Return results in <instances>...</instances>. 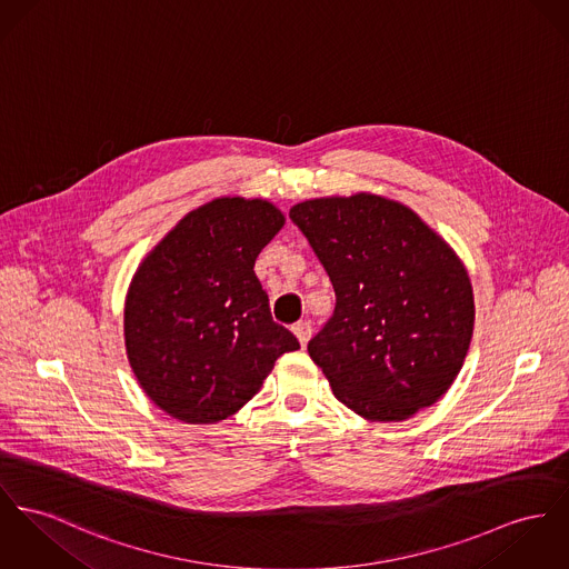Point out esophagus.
I'll list each match as a JSON object with an SVG mask.
<instances>
[{
  "instance_id": "esophagus-1",
  "label": "esophagus",
  "mask_w": 569,
  "mask_h": 569,
  "mask_svg": "<svg viewBox=\"0 0 569 569\" xmlns=\"http://www.w3.org/2000/svg\"><path fill=\"white\" fill-rule=\"evenodd\" d=\"M292 333L297 336L299 345L306 347L309 338H311V325L309 322H297V325H292Z\"/></svg>"
}]
</instances>
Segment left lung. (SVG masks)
Wrapping results in <instances>:
<instances>
[{
	"instance_id": "obj_1",
	"label": "left lung",
	"mask_w": 569,
	"mask_h": 569,
	"mask_svg": "<svg viewBox=\"0 0 569 569\" xmlns=\"http://www.w3.org/2000/svg\"><path fill=\"white\" fill-rule=\"evenodd\" d=\"M325 266L336 311L307 352L333 396L370 422H402L455 383L475 331L457 251L411 208L375 192L290 208Z\"/></svg>"
}]
</instances>
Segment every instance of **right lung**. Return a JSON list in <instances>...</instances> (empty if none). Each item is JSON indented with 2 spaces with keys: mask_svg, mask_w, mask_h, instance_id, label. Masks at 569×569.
Instances as JSON below:
<instances>
[{
  "mask_svg": "<svg viewBox=\"0 0 569 569\" xmlns=\"http://www.w3.org/2000/svg\"><path fill=\"white\" fill-rule=\"evenodd\" d=\"M286 224L266 199L219 197L188 212L138 263L123 307L131 372L164 413L214 425L299 349L270 316L256 260Z\"/></svg>",
  "mask_w": 569,
  "mask_h": 569,
  "instance_id": "obj_1",
  "label": "right lung"
}]
</instances>
